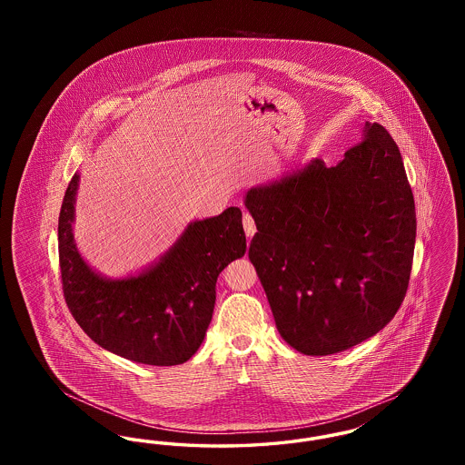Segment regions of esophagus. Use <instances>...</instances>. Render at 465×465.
Here are the masks:
<instances>
[{
    "label": "esophagus",
    "instance_id": "esophagus-1",
    "mask_svg": "<svg viewBox=\"0 0 465 465\" xmlns=\"http://www.w3.org/2000/svg\"><path fill=\"white\" fill-rule=\"evenodd\" d=\"M242 223L245 235H247V237H252V235L256 233V224H254V218L251 216V213L243 211Z\"/></svg>",
    "mask_w": 465,
    "mask_h": 465
}]
</instances>
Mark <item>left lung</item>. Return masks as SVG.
<instances>
[{
  "mask_svg": "<svg viewBox=\"0 0 465 465\" xmlns=\"http://www.w3.org/2000/svg\"><path fill=\"white\" fill-rule=\"evenodd\" d=\"M362 141L251 188L249 258L277 330L305 355L347 351L383 330L410 282L417 214L398 144L366 122Z\"/></svg>",
  "mask_w": 465,
  "mask_h": 465,
  "instance_id": "8db88e82",
  "label": "left lung"
}]
</instances>
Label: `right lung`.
I'll list each match as a JSON object with an SVG mask.
<instances>
[{
  "instance_id": "add662e5",
  "label": "right lung",
  "mask_w": 465,
  "mask_h": 465,
  "mask_svg": "<svg viewBox=\"0 0 465 465\" xmlns=\"http://www.w3.org/2000/svg\"><path fill=\"white\" fill-rule=\"evenodd\" d=\"M74 174L59 214V265L67 309L103 349L134 362L174 366L203 341L224 266L245 254L242 211L190 223L174 247L137 277L110 281L80 256L73 239Z\"/></svg>"
}]
</instances>
